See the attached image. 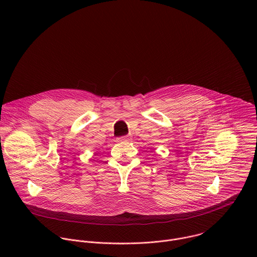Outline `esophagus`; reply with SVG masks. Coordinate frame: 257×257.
Here are the masks:
<instances>
[{
    "label": "esophagus",
    "instance_id": "obj_1",
    "mask_svg": "<svg viewBox=\"0 0 257 257\" xmlns=\"http://www.w3.org/2000/svg\"><path fill=\"white\" fill-rule=\"evenodd\" d=\"M130 139H131L130 136H122V137H119V138H118V141L123 142V141H129Z\"/></svg>",
    "mask_w": 257,
    "mask_h": 257
}]
</instances>
